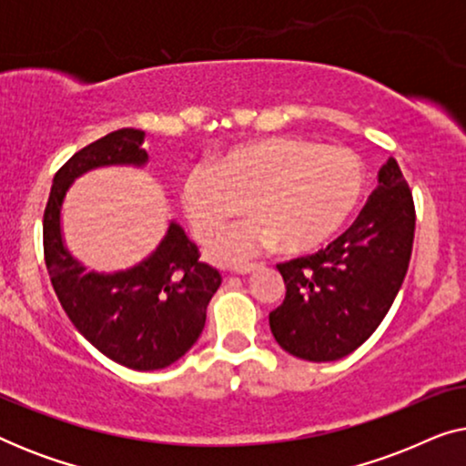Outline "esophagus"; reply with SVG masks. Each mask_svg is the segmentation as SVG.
<instances>
[{
  "label": "esophagus",
  "mask_w": 466,
  "mask_h": 466,
  "mask_svg": "<svg viewBox=\"0 0 466 466\" xmlns=\"http://www.w3.org/2000/svg\"><path fill=\"white\" fill-rule=\"evenodd\" d=\"M260 265H241V267H235L233 273H238V276H250V273H254L258 269Z\"/></svg>",
  "instance_id": "1"
}]
</instances>
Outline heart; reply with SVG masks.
Here are the masks:
<instances>
[{"instance_id":"obj_1","label":"heart","mask_w":466,"mask_h":466,"mask_svg":"<svg viewBox=\"0 0 466 466\" xmlns=\"http://www.w3.org/2000/svg\"><path fill=\"white\" fill-rule=\"evenodd\" d=\"M365 190V165L348 146L305 137H267L197 163L182 180L184 214L199 241L220 233L246 203V218L209 248L222 265L244 263L282 244L308 252L346 225Z\"/></svg>"}]
</instances>
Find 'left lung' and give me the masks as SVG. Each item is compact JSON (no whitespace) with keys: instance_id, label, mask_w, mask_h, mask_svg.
I'll return each mask as SVG.
<instances>
[{"instance_id":"1","label":"left lung","mask_w":466,"mask_h":466,"mask_svg":"<svg viewBox=\"0 0 466 466\" xmlns=\"http://www.w3.org/2000/svg\"><path fill=\"white\" fill-rule=\"evenodd\" d=\"M416 209L388 158L359 218L324 250L278 265L284 303L269 314L279 348L309 362L339 360L380 327L410 267Z\"/></svg>"}]
</instances>
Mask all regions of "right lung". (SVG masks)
<instances>
[{
  "label": "right lung",
  "instance_id": "right-lung-1",
  "mask_svg": "<svg viewBox=\"0 0 466 466\" xmlns=\"http://www.w3.org/2000/svg\"><path fill=\"white\" fill-rule=\"evenodd\" d=\"M146 133L118 129L76 152L56 171L44 212V258L59 301L74 327L101 354L136 371H157L180 360L206 327L220 273L176 220L148 257L129 269L88 271L63 239L61 214L72 184L99 167H144Z\"/></svg>",
  "mask_w": 466,
  "mask_h": 466
}]
</instances>
